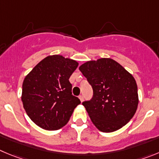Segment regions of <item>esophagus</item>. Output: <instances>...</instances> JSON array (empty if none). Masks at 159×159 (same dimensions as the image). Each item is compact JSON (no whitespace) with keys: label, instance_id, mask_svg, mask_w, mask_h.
I'll return each instance as SVG.
<instances>
[{"label":"esophagus","instance_id":"34e87169","mask_svg":"<svg viewBox=\"0 0 159 159\" xmlns=\"http://www.w3.org/2000/svg\"><path fill=\"white\" fill-rule=\"evenodd\" d=\"M79 99H80V100H81V102H83V100H84V96H83L82 95H80Z\"/></svg>","mask_w":159,"mask_h":159}]
</instances>
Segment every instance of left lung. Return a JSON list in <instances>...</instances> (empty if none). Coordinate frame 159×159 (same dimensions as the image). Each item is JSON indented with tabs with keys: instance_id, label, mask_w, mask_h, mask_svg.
<instances>
[{
	"instance_id": "1",
	"label": "left lung",
	"mask_w": 159,
	"mask_h": 159,
	"mask_svg": "<svg viewBox=\"0 0 159 159\" xmlns=\"http://www.w3.org/2000/svg\"><path fill=\"white\" fill-rule=\"evenodd\" d=\"M79 70L93 88L92 99L82 104L95 126L103 133H111L126 125L139 102L133 75L116 61L106 58L86 62Z\"/></svg>"
}]
</instances>
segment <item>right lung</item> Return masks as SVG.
<instances>
[{"instance_id":"1","label":"right lung","mask_w":159,"mask_h":159,"mask_svg":"<svg viewBox=\"0 0 159 159\" xmlns=\"http://www.w3.org/2000/svg\"><path fill=\"white\" fill-rule=\"evenodd\" d=\"M78 63L59 55L41 60L23 83L22 101L29 118L46 130H57L68 122L81 103L72 95L69 78Z\"/></svg>"}]
</instances>
